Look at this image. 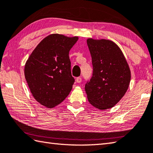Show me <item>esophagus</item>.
I'll return each mask as SVG.
<instances>
[{"mask_svg": "<svg viewBox=\"0 0 153 153\" xmlns=\"http://www.w3.org/2000/svg\"><path fill=\"white\" fill-rule=\"evenodd\" d=\"M81 81H82V79H81V77H77L76 79V82H77V83H80L81 82Z\"/></svg>", "mask_w": 153, "mask_h": 153, "instance_id": "esophagus-1", "label": "esophagus"}]
</instances>
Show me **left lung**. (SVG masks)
<instances>
[{"label": "left lung", "mask_w": 153, "mask_h": 153, "mask_svg": "<svg viewBox=\"0 0 153 153\" xmlns=\"http://www.w3.org/2000/svg\"><path fill=\"white\" fill-rule=\"evenodd\" d=\"M93 75L85 84L89 102L105 110L122 99L131 81V71L120 48L108 40L87 39Z\"/></svg>", "instance_id": "obj_1"}]
</instances>
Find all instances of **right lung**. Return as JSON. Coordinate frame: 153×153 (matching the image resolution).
Listing matches in <instances>:
<instances>
[{"mask_svg":"<svg viewBox=\"0 0 153 153\" xmlns=\"http://www.w3.org/2000/svg\"><path fill=\"white\" fill-rule=\"evenodd\" d=\"M78 37L53 34L37 45L27 60L25 76L36 101L53 108L64 100L74 82L69 51Z\"/></svg>","mask_w":153,"mask_h":153,"instance_id":"1","label":"right lung"}]
</instances>
